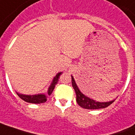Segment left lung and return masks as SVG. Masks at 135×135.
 I'll return each instance as SVG.
<instances>
[{
  "label": "left lung",
  "instance_id": "obj_1",
  "mask_svg": "<svg viewBox=\"0 0 135 135\" xmlns=\"http://www.w3.org/2000/svg\"><path fill=\"white\" fill-rule=\"evenodd\" d=\"M71 78H72V86L76 94V101L81 108L89 109V110L105 108L110 105H111L112 103L115 101V100H113L109 102H97L90 97H88L80 91L73 75H71Z\"/></svg>",
  "mask_w": 135,
  "mask_h": 135
}]
</instances>
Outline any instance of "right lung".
Instances as JSON below:
<instances>
[{
    "instance_id": "obj_1",
    "label": "right lung",
    "mask_w": 135,
    "mask_h": 135,
    "mask_svg": "<svg viewBox=\"0 0 135 135\" xmlns=\"http://www.w3.org/2000/svg\"><path fill=\"white\" fill-rule=\"evenodd\" d=\"M62 73H58L57 75L54 76L53 81L51 82V84L49 86V87L48 89L47 94H34V95H27V94H20L17 92V94L18 96L20 97L22 100L25 101L27 103H34V104H40V103H44L47 100V96H49L51 94L52 91L54 90L55 86L57 84V82L59 81L60 75Z\"/></svg>"
}]
</instances>
